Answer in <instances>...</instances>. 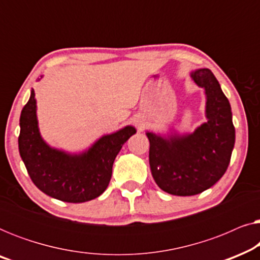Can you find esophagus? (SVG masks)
<instances>
[{"mask_svg": "<svg viewBox=\"0 0 260 260\" xmlns=\"http://www.w3.org/2000/svg\"><path fill=\"white\" fill-rule=\"evenodd\" d=\"M135 124H136L137 126H141L142 125V122H141V120H136V122H135Z\"/></svg>", "mask_w": 260, "mask_h": 260, "instance_id": "34e87169", "label": "esophagus"}]
</instances>
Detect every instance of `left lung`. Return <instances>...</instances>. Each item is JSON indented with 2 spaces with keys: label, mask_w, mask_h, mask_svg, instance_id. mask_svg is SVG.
<instances>
[{
  "label": "left lung",
  "mask_w": 260,
  "mask_h": 260,
  "mask_svg": "<svg viewBox=\"0 0 260 260\" xmlns=\"http://www.w3.org/2000/svg\"><path fill=\"white\" fill-rule=\"evenodd\" d=\"M190 78L205 90L207 120L191 134L147 131L151 175L162 190L177 197L200 194L218 182L236 142L230 102L214 74L199 69L190 72Z\"/></svg>",
  "instance_id": "1"
}]
</instances>
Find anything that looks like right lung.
I'll return each mask as SVG.
<instances>
[{
	"instance_id": "add662e5",
	"label": "right lung",
	"mask_w": 260,
	"mask_h": 260,
	"mask_svg": "<svg viewBox=\"0 0 260 260\" xmlns=\"http://www.w3.org/2000/svg\"><path fill=\"white\" fill-rule=\"evenodd\" d=\"M136 134L131 125L104 135L87 150L70 154L52 148L41 137L34 90L21 111L19 151L31 181L41 191L79 204L98 198L108 188L112 166L123 144Z\"/></svg>"
}]
</instances>
